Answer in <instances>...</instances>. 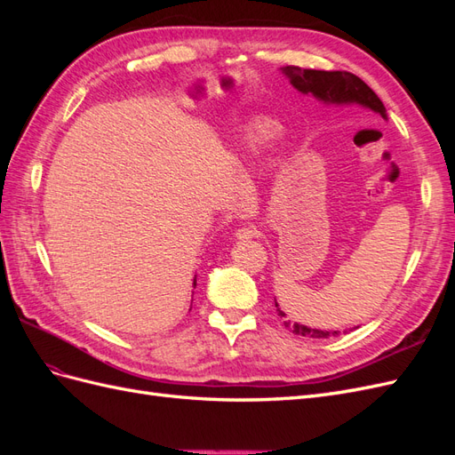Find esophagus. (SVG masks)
I'll use <instances>...</instances> for the list:
<instances>
[{
  "label": "esophagus",
  "mask_w": 455,
  "mask_h": 455,
  "mask_svg": "<svg viewBox=\"0 0 455 455\" xmlns=\"http://www.w3.org/2000/svg\"><path fill=\"white\" fill-rule=\"evenodd\" d=\"M259 235V228L254 226V224H249V226H243L241 229H237V237L239 239H254Z\"/></svg>",
  "instance_id": "esophagus-1"
}]
</instances>
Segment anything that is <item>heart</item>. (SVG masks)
Instances as JSON below:
<instances>
[{"instance_id": "b5f03b06", "label": "heart", "mask_w": 455, "mask_h": 455, "mask_svg": "<svg viewBox=\"0 0 455 455\" xmlns=\"http://www.w3.org/2000/svg\"><path fill=\"white\" fill-rule=\"evenodd\" d=\"M275 125L273 123H267V121H258V123H254V125L251 127V132H249V140L251 142H261V140H266V139H269V136H273L275 134Z\"/></svg>"}]
</instances>
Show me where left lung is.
Here are the masks:
<instances>
[{
    "label": "left lung",
    "instance_id": "obj_1",
    "mask_svg": "<svg viewBox=\"0 0 455 455\" xmlns=\"http://www.w3.org/2000/svg\"><path fill=\"white\" fill-rule=\"evenodd\" d=\"M288 77H291V84L304 94H313L315 99L324 100L328 104H361L364 108H370L371 112L379 114L383 119L385 116V106L378 99V94L371 91L361 77H356L351 72L339 70V72H324V70H304L299 66H286L283 70ZM275 307L281 319H286V315L279 309L277 301H275ZM284 326L291 328V332L296 336H309V338H330L338 336L339 332H328V330H315L307 328L304 324L284 321Z\"/></svg>",
    "mask_w": 455,
    "mask_h": 455
}]
</instances>
